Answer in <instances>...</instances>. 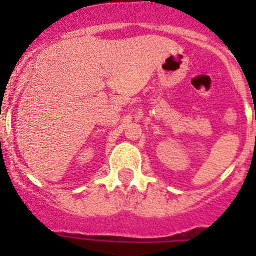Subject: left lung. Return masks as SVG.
<instances>
[{"label": "left lung", "mask_w": 256, "mask_h": 256, "mask_svg": "<svg viewBox=\"0 0 256 256\" xmlns=\"http://www.w3.org/2000/svg\"><path fill=\"white\" fill-rule=\"evenodd\" d=\"M255 118H256V116H255Z\"/></svg>", "instance_id": "1"}]
</instances>
